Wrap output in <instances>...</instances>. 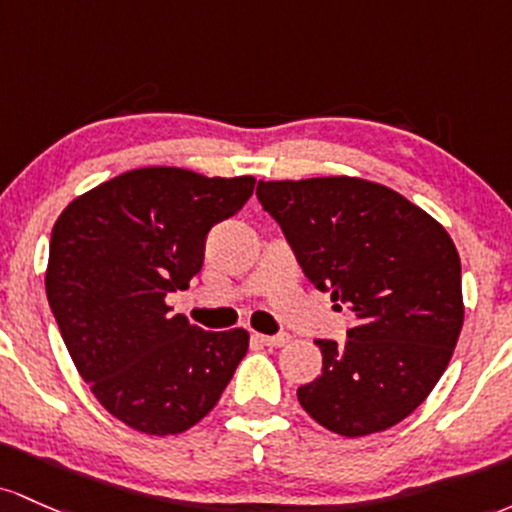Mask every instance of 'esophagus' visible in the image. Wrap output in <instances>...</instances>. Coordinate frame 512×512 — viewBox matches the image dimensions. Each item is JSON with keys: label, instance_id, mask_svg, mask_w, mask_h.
I'll use <instances>...</instances> for the list:
<instances>
[{"label": "esophagus", "instance_id": "1", "mask_svg": "<svg viewBox=\"0 0 512 512\" xmlns=\"http://www.w3.org/2000/svg\"><path fill=\"white\" fill-rule=\"evenodd\" d=\"M256 338L263 343V346H268V348H280V346H285L287 341H290V336H287V333H275V336H266V333H258Z\"/></svg>", "mask_w": 512, "mask_h": 512}]
</instances>
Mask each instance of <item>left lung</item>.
Masks as SVG:
<instances>
[{
    "instance_id": "1",
    "label": "left lung",
    "mask_w": 512,
    "mask_h": 512,
    "mask_svg": "<svg viewBox=\"0 0 512 512\" xmlns=\"http://www.w3.org/2000/svg\"><path fill=\"white\" fill-rule=\"evenodd\" d=\"M302 273L353 317L346 343L314 341L321 375L302 409L346 438L380 433L426 401L464 321L462 266L438 220L382 183L353 176L258 181Z\"/></svg>"
}]
</instances>
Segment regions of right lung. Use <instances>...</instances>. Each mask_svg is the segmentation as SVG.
Wrapping results in <instances>:
<instances>
[{
    "label": "right lung",
    "mask_w": 512,
    "mask_h": 512,
    "mask_svg": "<svg viewBox=\"0 0 512 512\" xmlns=\"http://www.w3.org/2000/svg\"><path fill=\"white\" fill-rule=\"evenodd\" d=\"M254 176L132 169L74 198L50 237L45 292L99 404L147 435H176L215 409L249 333L203 331L166 295L203 268L205 237L237 215Z\"/></svg>",
    "instance_id": "1"
}]
</instances>
